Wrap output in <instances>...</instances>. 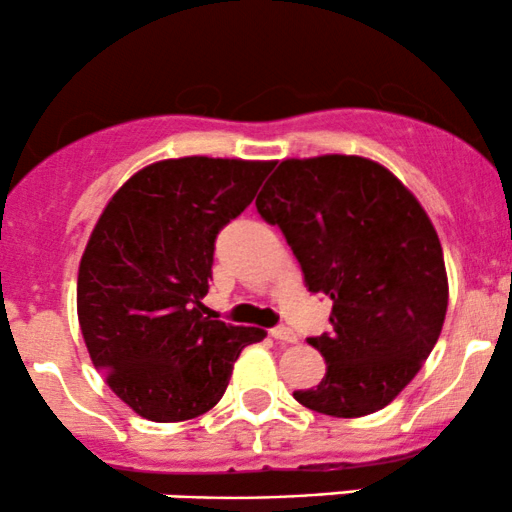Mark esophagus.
Segmentation results:
<instances>
[{"instance_id":"obj_1","label":"esophagus","mask_w":512,"mask_h":512,"mask_svg":"<svg viewBox=\"0 0 512 512\" xmlns=\"http://www.w3.org/2000/svg\"><path fill=\"white\" fill-rule=\"evenodd\" d=\"M269 334H272L276 342H284V344H293L298 339L296 332H293L291 327H284V325L272 327V330H269Z\"/></svg>"}]
</instances>
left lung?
Instances as JSON below:
<instances>
[{"mask_svg":"<svg viewBox=\"0 0 512 512\" xmlns=\"http://www.w3.org/2000/svg\"><path fill=\"white\" fill-rule=\"evenodd\" d=\"M255 207L281 228L308 291L332 301V332L308 339L325 378L293 397L339 419L387 407L424 366L448 310L424 207L380 163L339 154L281 161Z\"/></svg>","mask_w":512,"mask_h":512,"instance_id":"1","label":"left lung"}]
</instances>
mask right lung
<instances>
[{
	"label": "right lung",
	"mask_w": 512,
	"mask_h": 512,
	"mask_svg": "<svg viewBox=\"0 0 512 512\" xmlns=\"http://www.w3.org/2000/svg\"><path fill=\"white\" fill-rule=\"evenodd\" d=\"M269 161L187 156L151 163L115 192L79 264L76 313L93 366L127 407L187 421L226 392L260 327L204 317L214 243L245 211Z\"/></svg>",
	"instance_id": "1"
}]
</instances>
